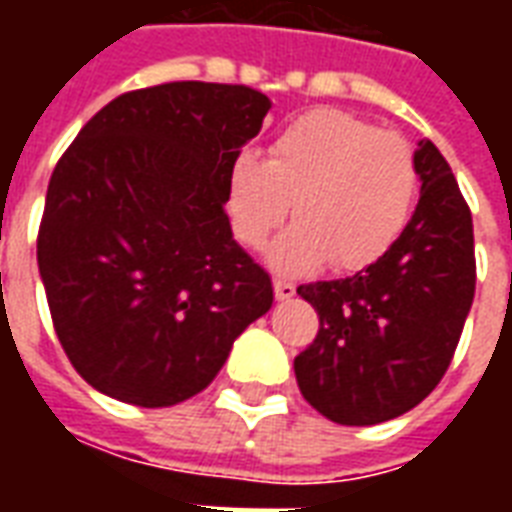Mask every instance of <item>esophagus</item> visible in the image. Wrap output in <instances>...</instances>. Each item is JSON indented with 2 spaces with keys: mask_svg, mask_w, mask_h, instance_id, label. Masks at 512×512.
Returning a JSON list of instances; mask_svg holds the SVG:
<instances>
[{
  "mask_svg": "<svg viewBox=\"0 0 512 512\" xmlns=\"http://www.w3.org/2000/svg\"><path fill=\"white\" fill-rule=\"evenodd\" d=\"M274 296H277L279 301L293 299V296H296V285L288 282V279H274Z\"/></svg>",
  "mask_w": 512,
  "mask_h": 512,
  "instance_id": "esophagus-1",
  "label": "esophagus"
}]
</instances>
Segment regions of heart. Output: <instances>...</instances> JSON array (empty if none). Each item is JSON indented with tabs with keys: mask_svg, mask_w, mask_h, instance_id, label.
Returning <instances> with one entry per match:
<instances>
[{
	"mask_svg": "<svg viewBox=\"0 0 512 512\" xmlns=\"http://www.w3.org/2000/svg\"><path fill=\"white\" fill-rule=\"evenodd\" d=\"M417 191V161L403 136L345 112L315 109L274 136L271 158L255 150L235 156L224 208L235 238L263 249L293 205L299 222L268 255L282 274L312 271L323 260L356 271L397 244Z\"/></svg>",
	"mask_w": 512,
	"mask_h": 512,
	"instance_id": "obj_1",
	"label": "heart"
}]
</instances>
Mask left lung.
<instances>
[{
  "instance_id": "obj_1",
  "label": "left lung",
  "mask_w": 512,
  "mask_h": 512,
  "mask_svg": "<svg viewBox=\"0 0 512 512\" xmlns=\"http://www.w3.org/2000/svg\"><path fill=\"white\" fill-rule=\"evenodd\" d=\"M419 202L397 244L354 277L299 285L321 329L293 362L304 400L340 425H378L422 403L447 373L472 310L474 230L447 158L414 150Z\"/></svg>"
}]
</instances>
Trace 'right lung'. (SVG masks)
Wrapping results in <instances>:
<instances>
[{
	"instance_id": "obj_1",
	"label": "right lung",
	"mask_w": 512,
	"mask_h": 512,
	"mask_svg": "<svg viewBox=\"0 0 512 512\" xmlns=\"http://www.w3.org/2000/svg\"><path fill=\"white\" fill-rule=\"evenodd\" d=\"M268 109L244 84L131 90L57 161L38 268L62 351L98 392L142 408L183 403L271 310V277L224 213L230 167Z\"/></svg>"
}]
</instances>
